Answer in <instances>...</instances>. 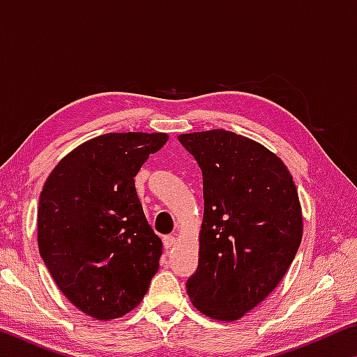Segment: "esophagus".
Returning <instances> with one entry per match:
<instances>
[{"instance_id":"34e87169","label":"esophagus","mask_w":357,"mask_h":357,"mask_svg":"<svg viewBox=\"0 0 357 357\" xmlns=\"http://www.w3.org/2000/svg\"><path fill=\"white\" fill-rule=\"evenodd\" d=\"M174 241H176V238H174L173 234H167V236H164V247H165V249H172Z\"/></svg>"}]
</instances>
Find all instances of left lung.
<instances>
[{"instance_id": "left-lung-1", "label": "left lung", "mask_w": 357, "mask_h": 357, "mask_svg": "<svg viewBox=\"0 0 357 357\" xmlns=\"http://www.w3.org/2000/svg\"><path fill=\"white\" fill-rule=\"evenodd\" d=\"M203 173L198 268L185 283L203 315L234 321L279 285L302 239L291 173L261 143L225 129L178 137Z\"/></svg>"}]
</instances>
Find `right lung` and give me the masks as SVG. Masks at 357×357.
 <instances>
[{
  "label": "right lung",
  "instance_id": "right-lung-1",
  "mask_svg": "<svg viewBox=\"0 0 357 357\" xmlns=\"http://www.w3.org/2000/svg\"><path fill=\"white\" fill-rule=\"evenodd\" d=\"M167 140L162 132L91 138L59 160L40 192V257L66 298L96 319L134 310L159 269L162 241L134 178Z\"/></svg>",
  "mask_w": 357,
  "mask_h": 357
}]
</instances>
